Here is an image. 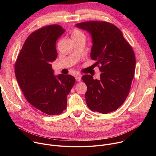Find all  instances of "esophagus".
<instances>
[{
  "label": "esophagus",
  "mask_w": 156,
  "mask_h": 156,
  "mask_svg": "<svg viewBox=\"0 0 156 156\" xmlns=\"http://www.w3.org/2000/svg\"><path fill=\"white\" fill-rule=\"evenodd\" d=\"M81 77H82V75L81 74H77L75 75V79L78 81H81Z\"/></svg>",
  "instance_id": "34e87169"
}]
</instances>
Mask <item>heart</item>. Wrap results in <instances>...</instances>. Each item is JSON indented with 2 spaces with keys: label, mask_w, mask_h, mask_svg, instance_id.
<instances>
[{
  "label": "heart",
  "mask_w": 156,
  "mask_h": 156,
  "mask_svg": "<svg viewBox=\"0 0 156 156\" xmlns=\"http://www.w3.org/2000/svg\"><path fill=\"white\" fill-rule=\"evenodd\" d=\"M83 34L81 31H80L79 30H74L72 34V36H78V35H80V34Z\"/></svg>",
  "instance_id": "heart-1"
}]
</instances>
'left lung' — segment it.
Instances as JSON below:
<instances>
[{
	"label": "left lung",
	"mask_w": 156,
	"mask_h": 156,
	"mask_svg": "<svg viewBox=\"0 0 156 156\" xmlns=\"http://www.w3.org/2000/svg\"><path fill=\"white\" fill-rule=\"evenodd\" d=\"M76 27L91 34V58L101 72L99 80L90 75L81 78L87 86V105L94 112H112L123 104L129 94L136 66L134 52L122 31L108 22L86 21Z\"/></svg>",
	"instance_id": "1"
}]
</instances>
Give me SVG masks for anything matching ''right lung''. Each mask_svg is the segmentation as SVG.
Returning a JSON list of instances; mask_svg holds the SVG:
<instances>
[{
  "instance_id": "obj_1",
  "label": "right lung",
  "mask_w": 156,
  "mask_h": 156,
  "mask_svg": "<svg viewBox=\"0 0 156 156\" xmlns=\"http://www.w3.org/2000/svg\"><path fill=\"white\" fill-rule=\"evenodd\" d=\"M65 32L52 25L33 32L25 40L15 64L16 80L28 101L40 112L59 115L66 108L67 95L75 83L70 75H54L51 62L57 57V39Z\"/></svg>"
}]
</instances>
